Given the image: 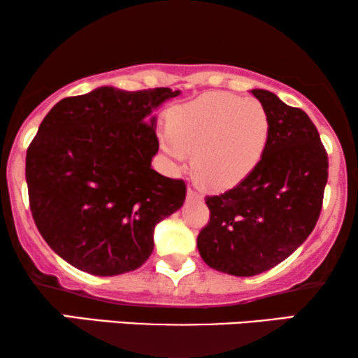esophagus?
I'll use <instances>...</instances> for the list:
<instances>
[{"label":"esophagus","instance_id":"obj_1","mask_svg":"<svg viewBox=\"0 0 358 358\" xmlns=\"http://www.w3.org/2000/svg\"><path fill=\"white\" fill-rule=\"evenodd\" d=\"M187 200H202V195L199 192H195L194 189H187Z\"/></svg>","mask_w":358,"mask_h":358}]
</instances>
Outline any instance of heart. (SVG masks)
Listing matches in <instances>:
<instances>
[{"instance_id":"obj_1","label":"heart","mask_w":358,"mask_h":358,"mask_svg":"<svg viewBox=\"0 0 358 358\" xmlns=\"http://www.w3.org/2000/svg\"><path fill=\"white\" fill-rule=\"evenodd\" d=\"M268 115L254 97L207 92L176 106L159 145L174 163L194 153V174L215 190L241 182L262 158L268 138Z\"/></svg>"}]
</instances>
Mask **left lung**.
<instances>
[{"mask_svg":"<svg viewBox=\"0 0 358 358\" xmlns=\"http://www.w3.org/2000/svg\"><path fill=\"white\" fill-rule=\"evenodd\" d=\"M268 115V138L256 168L236 187L208 195L207 227L197 236L215 271L252 277L295 252L320 218L327 153L306 112L271 91L252 90Z\"/></svg>","mask_w":358,"mask_h":358,"instance_id":"8db88e82","label":"left lung"}]
</instances>
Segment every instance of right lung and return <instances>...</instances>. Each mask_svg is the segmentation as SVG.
<instances>
[{"label":"right lung","mask_w":358,"mask_h":358,"mask_svg":"<svg viewBox=\"0 0 358 358\" xmlns=\"http://www.w3.org/2000/svg\"><path fill=\"white\" fill-rule=\"evenodd\" d=\"M180 91L102 86L52 107L27 148L32 218L73 267L110 277L141 267L161 220L182 207L185 182L151 168L153 110Z\"/></svg>","instance_id":"right-lung-1"}]
</instances>
